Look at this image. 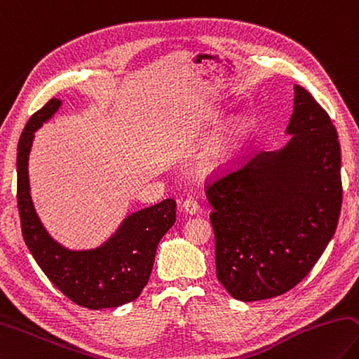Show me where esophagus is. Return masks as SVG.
Instances as JSON below:
<instances>
[{"instance_id": "obj_1", "label": "esophagus", "mask_w": 359, "mask_h": 359, "mask_svg": "<svg viewBox=\"0 0 359 359\" xmlns=\"http://www.w3.org/2000/svg\"><path fill=\"white\" fill-rule=\"evenodd\" d=\"M182 207H184V210H185L188 215H196L198 210H199L198 202L194 201V199H185L184 204H182Z\"/></svg>"}]
</instances>
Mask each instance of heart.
<instances>
[{"label":"heart","instance_id":"heart-1","mask_svg":"<svg viewBox=\"0 0 359 359\" xmlns=\"http://www.w3.org/2000/svg\"><path fill=\"white\" fill-rule=\"evenodd\" d=\"M240 133H242V126H240L238 122L232 123V126L226 130V133L218 142V146L215 147L204 160V165L202 166H204L205 171H215V169L219 168V165L224 161L227 152H229V149L232 147L233 142H236Z\"/></svg>","mask_w":359,"mask_h":359}]
</instances>
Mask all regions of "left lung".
I'll list each match as a JSON object with an SVG mask.
<instances>
[{"label": "left lung", "mask_w": 359, "mask_h": 359, "mask_svg": "<svg viewBox=\"0 0 359 359\" xmlns=\"http://www.w3.org/2000/svg\"><path fill=\"white\" fill-rule=\"evenodd\" d=\"M287 144L259 152L207 188L217 278L238 302L283 295L333 238L341 213V146L327 111L293 86Z\"/></svg>", "instance_id": "left-lung-1"}]
</instances>
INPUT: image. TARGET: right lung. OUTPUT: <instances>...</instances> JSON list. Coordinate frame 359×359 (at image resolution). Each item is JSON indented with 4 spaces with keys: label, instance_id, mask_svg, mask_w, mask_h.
<instances>
[{
    "label": "right lung",
    "instance_id": "1",
    "mask_svg": "<svg viewBox=\"0 0 359 359\" xmlns=\"http://www.w3.org/2000/svg\"><path fill=\"white\" fill-rule=\"evenodd\" d=\"M62 107L51 99L31 116L17 147V204L22 233L47 278L72 302L88 309L117 308L133 302L146 287L161 237L175 223V201L165 199L122 219L107 242L89 250H70L45 229L32 204L28 161L34 133Z\"/></svg>",
    "mask_w": 359,
    "mask_h": 359
}]
</instances>
